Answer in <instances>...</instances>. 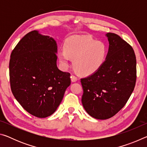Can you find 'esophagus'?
Segmentation results:
<instances>
[{"label": "esophagus", "instance_id": "esophagus-1", "mask_svg": "<svg viewBox=\"0 0 147 147\" xmlns=\"http://www.w3.org/2000/svg\"><path fill=\"white\" fill-rule=\"evenodd\" d=\"M71 81L73 82H75L77 81V80H78V78H77V77L74 76V75H71Z\"/></svg>", "mask_w": 147, "mask_h": 147}]
</instances>
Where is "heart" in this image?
Listing matches in <instances>:
<instances>
[{
	"instance_id": "obj_1",
	"label": "heart",
	"mask_w": 147,
	"mask_h": 147,
	"mask_svg": "<svg viewBox=\"0 0 147 147\" xmlns=\"http://www.w3.org/2000/svg\"><path fill=\"white\" fill-rule=\"evenodd\" d=\"M108 54L106 45L89 37L74 36L67 39L64 49L58 56L61 65L67 69L73 59V68L80 75L89 76L97 72L105 63Z\"/></svg>"
}]
</instances>
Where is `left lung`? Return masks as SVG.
Here are the masks:
<instances>
[{
	"label": "left lung",
	"instance_id": "obj_1",
	"mask_svg": "<svg viewBox=\"0 0 147 147\" xmlns=\"http://www.w3.org/2000/svg\"><path fill=\"white\" fill-rule=\"evenodd\" d=\"M109 50L103 66L81 79L84 109L96 119L112 117L127 102L135 88L136 58L134 49L117 34L107 33Z\"/></svg>",
	"mask_w": 147,
	"mask_h": 147
}]
</instances>
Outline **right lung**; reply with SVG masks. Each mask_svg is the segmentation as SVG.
<instances>
[{
  "label": "right lung",
  "instance_id": "1",
  "mask_svg": "<svg viewBox=\"0 0 147 147\" xmlns=\"http://www.w3.org/2000/svg\"><path fill=\"white\" fill-rule=\"evenodd\" d=\"M57 44L34 30L12 51L9 81L16 100L31 115L45 118L55 112L70 86V73L57 67Z\"/></svg>",
  "mask_w": 147,
  "mask_h": 147
}]
</instances>
